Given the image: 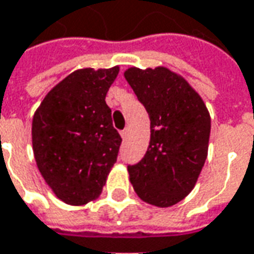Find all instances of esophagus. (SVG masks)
Segmentation results:
<instances>
[{
	"mask_svg": "<svg viewBox=\"0 0 254 254\" xmlns=\"http://www.w3.org/2000/svg\"><path fill=\"white\" fill-rule=\"evenodd\" d=\"M127 136H129V129H124L121 132V137L122 139H127Z\"/></svg>",
	"mask_w": 254,
	"mask_h": 254,
	"instance_id": "34e87169",
	"label": "esophagus"
}]
</instances>
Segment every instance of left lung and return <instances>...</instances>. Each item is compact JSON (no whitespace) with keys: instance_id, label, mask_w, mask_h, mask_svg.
Masks as SVG:
<instances>
[{"instance_id":"8db88e82","label":"left lung","mask_w":254,"mask_h":254,"mask_svg":"<svg viewBox=\"0 0 254 254\" xmlns=\"http://www.w3.org/2000/svg\"><path fill=\"white\" fill-rule=\"evenodd\" d=\"M127 84L150 117V145L139 164L127 166L141 201L169 207L192 191L205 165L210 114L199 93L166 67H129Z\"/></svg>"}]
</instances>
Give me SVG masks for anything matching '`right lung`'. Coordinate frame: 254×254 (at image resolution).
Masks as SVG:
<instances>
[{"label": "right lung", "instance_id": "obj_1", "mask_svg": "<svg viewBox=\"0 0 254 254\" xmlns=\"http://www.w3.org/2000/svg\"><path fill=\"white\" fill-rule=\"evenodd\" d=\"M120 72L78 68L55 85L35 110L31 140L41 176L67 205L95 201L117 162L121 136L106 95Z\"/></svg>", "mask_w": 254, "mask_h": 254}]
</instances>
